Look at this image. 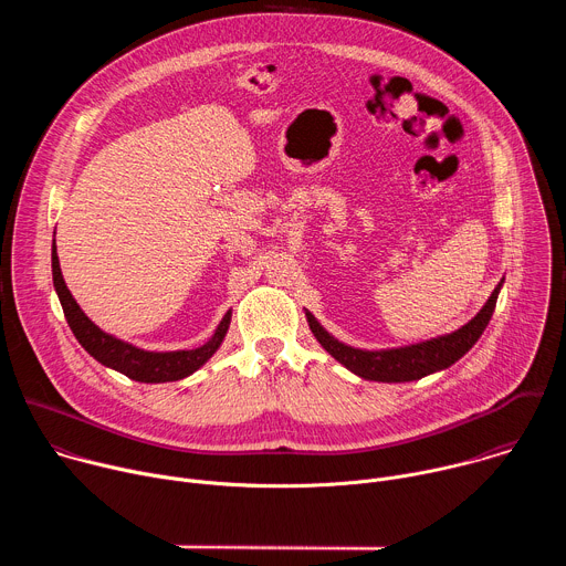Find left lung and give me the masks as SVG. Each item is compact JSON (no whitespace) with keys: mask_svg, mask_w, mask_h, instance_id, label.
<instances>
[{"mask_svg":"<svg viewBox=\"0 0 566 566\" xmlns=\"http://www.w3.org/2000/svg\"><path fill=\"white\" fill-rule=\"evenodd\" d=\"M504 280L495 286L491 293L489 302L479 308V313L463 325L461 329L437 336L417 345H406V347H394V349H358L352 345L340 343L334 338L319 322L311 315V311L304 308L306 322L315 336V340L322 345V349H327L340 365H345L349 371L365 380H378V382H410L419 380L428 374L448 369L454 365L463 354L472 349V345L479 340L483 329L489 327V322L493 317L497 295L502 291Z\"/></svg>","mask_w":566,"mask_h":566,"instance_id":"1","label":"left lung"}]
</instances>
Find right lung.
Here are the masks:
<instances>
[{
  "label": "right lung",
  "mask_w": 566,
  "mask_h": 566,
  "mask_svg": "<svg viewBox=\"0 0 566 566\" xmlns=\"http://www.w3.org/2000/svg\"><path fill=\"white\" fill-rule=\"evenodd\" d=\"M55 237V234H53ZM51 271H53V286L60 297L64 317L69 322V327L75 336V340L85 347L90 356H94L101 365L116 369L125 374L132 380L138 382H172L181 380L190 374H195L199 367H203L212 354L221 347L228 327H230V317L232 311H226L221 322L217 325L214 334L210 336L208 343H203L197 349H179V352H147L136 345H129L112 334H105L101 327H96L94 322L85 315V311L80 308L75 297L64 284L62 271H60V260H57V249H55V239H53V249H51Z\"/></svg>",
  "instance_id": "1"
}]
</instances>
